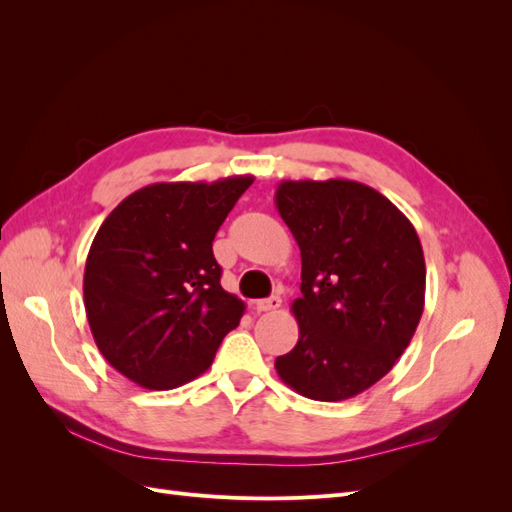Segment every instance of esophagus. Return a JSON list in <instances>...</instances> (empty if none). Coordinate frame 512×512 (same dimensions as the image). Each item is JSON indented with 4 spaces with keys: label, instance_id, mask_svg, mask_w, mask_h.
<instances>
[{
    "label": "esophagus",
    "instance_id": "esophagus-1",
    "mask_svg": "<svg viewBox=\"0 0 512 512\" xmlns=\"http://www.w3.org/2000/svg\"><path fill=\"white\" fill-rule=\"evenodd\" d=\"M256 309L258 312H273V309H277L282 305V299L280 297H269V299H258L256 303Z\"/></svg>",
    "mask_w": 512,
    "mask_h": 512
}]
</instances>
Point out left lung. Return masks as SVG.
Wrapping results in <instances>:
<instances>
[{
  "label": "left lung",
  "mask_w": 512,
  "mask_h": 512,
  "mask_svg": "<svg viewBox=\"0 0 512 512\" xmlns=\"http://www.w3.org/2000/svg\"><path fill=\"white\" fill-rule=\"evenodd\" d=\"M275 205L301 250L299 342L275 369L303 397L350 399L389 374L423 316L421 241L359 181H282Z\"/></svg>",
  "instance_id": "obj_1"
}]
</instances>
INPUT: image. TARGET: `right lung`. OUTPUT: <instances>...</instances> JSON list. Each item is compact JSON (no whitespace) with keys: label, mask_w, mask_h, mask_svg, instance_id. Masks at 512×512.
Segmentation results:
<instances>
[{"label":"right lung","mask_w":512,"mask_h":512,"mask_svg":"<svg viewBox=\"0 0 512 512\" xmlns=\"http://www.w3.org/2000/svg\"><path fill=\"white\" fill-rule=\"evenodd\" d=\"M252 175L151 183L108 213L89 247L85 312L104 359L149 391L205 374L245 303L222 288L213 239Z\"/></svg>","instance_id":"obj_1"}]
</instances>
